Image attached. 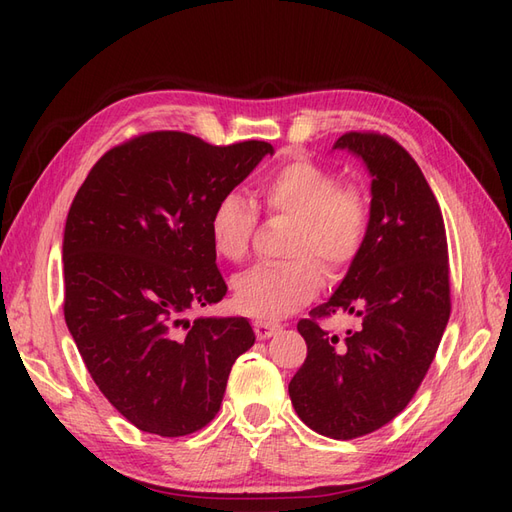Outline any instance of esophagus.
<instances>
[{
  "mask_svg": "<svg viewBox=\"0 0 512 512\" xmlns=\"http://www.w3.org/2000/svg\"><path fill=\"white\" fill-rule=\"evenodd\" d=\"M254 331L258 335V339H269L271 335H275L277 331H280V324L267 322V320H256L254 322Z\"/></svg>",
  "mask_w": 512,
  "mask_h": 512,
  "instance_id": "34e87169",
  "label": "esophagus"
}]
</instances>
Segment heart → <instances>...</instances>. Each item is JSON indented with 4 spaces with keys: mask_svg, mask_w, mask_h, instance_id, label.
I'll use <instances>...</instances> for the list:
<instances>
[{
    "mask_svg": "<svg viewBox=\"0 0 512 512\" xmlns=\"http://www.w3.org/2000/svg\"><path fill=\"white\" fill-rule=\"evenodd\" d=\"M258 196L273 218L294 220L286 254L294 260L262 265L235 280V305L247 316L277 320L305 305L329 275H342L359 258L369 235L371 209L361 185L339 183L329 166L294 158L265 175ZM258 209L239 192L224 194L209 220L213 250L241 262L250 254ZM323 266L320 268L319 265Z\"/></svg>",
    "mask_w": 512,
    "mask_h": 512,
    "instance_id": "heart-1",
    "label": "heart"
}]
</instances>
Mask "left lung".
<instances>
[{
	"label": "left lung",
	"instance_id": "obj_1",
	"mask_svg": "<svg viewBox=\"0 0 512 512\" xmlns=\"http://www.w3.org/2000/svg\"><path fill=\"white\" fill-rule=\"evenodd\" d=\"M335 147L374 177L369 235L333 297L299 320L307 356L288 393L309 429L352 440L416 395L451 316V275L440 205L410 153L380 132H346ZM335 313L360 324L337 338L321 324Z\"/></svg>",
	"mask_w": 512,
	"mask_h": 512
}]
</instances>
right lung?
I'll use <instances>...</instances> for the list:
<instances>
[{"label":"right lung","mask_w":512,"mask_h":512,"mask_svg":"<svg viewBox=\"0 0 512 512\" xmlns=\"http://www.w3.org/2000/svg\"><path fill=\"white\" fill-rule=\"evenodd\" d=\"M271 153L265 141L145 132L108 149L72 200L66 324L102 395L141 431L179 438L209 425L256 342L247 318L188 314L228 290L209 232L215 203Z\"/></svg>","instance_id":"1"}]
</instances>
